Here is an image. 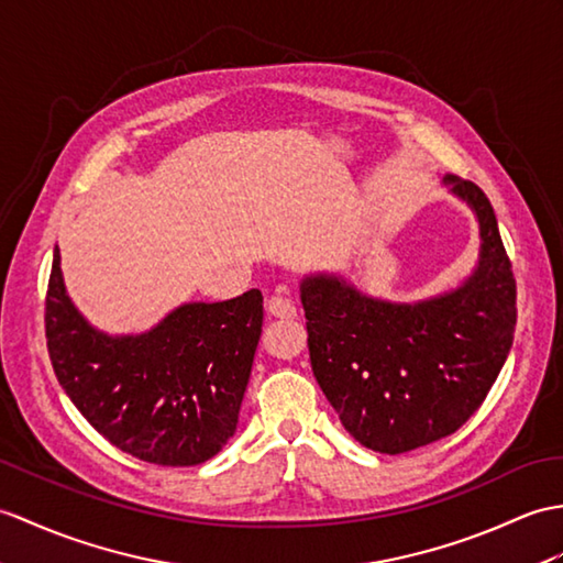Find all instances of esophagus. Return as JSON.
I'll list each match as a JSON object with an SVG mask.
<instances>
[{
  "label": "esophagus",
  "mask_w": 563,
  "mask_h": 563,
  "mask_svg": "<svg viewBox=\"0 0 563 563\" xmlns=\"http://www.w3.org/2000/svg\"><path fill=\"white\" fill-rule=\"evenodd\" d=\"M266 311L271 313V317H278V319H295L297 317L295 302L285 295H271L266 302Z\"/></svg>",
  "instance_id": "esophagus-1"
}]
</instances>
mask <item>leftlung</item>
<instances>
[{
    "mask_svg": "<svg viewBox=\"0 0 563 563\" xmlns=\"http://www.w3.org/2000/svg\"><path fill=\"white\" fill-rule=\"evenodd\" d=\"M479 222L477 266L461 287L386 302L338 276L299 285L311 369L350 437L398 455L459 431L485 402L516 331V278L489 199L449 175Z\"/></svg>",
    "mask_w": 563,
    "mask_h": 563,
    "instance_id": "8db88e82",
    "label": "left lung"
}]
</instances>
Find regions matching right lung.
Returning <instances> with one entry per match:
<instances>
[{
    "label": "right lung",
    "mask_w": 563,
    "mask_h": 563,
    "mask_svg": "<svg viewBox=\"0 0 563 563\" xmlns=\"http://www.w3.org/2000/svg\"><path fill=\"white\" fill-rule=\"evenodd\" d=\"M264 323V295L191 302L141 335H108L71 305L52 256L45 335L59 386L112 446L185 467L225 446L238 429Z\"/></svg>",
    "instance_id": "obj_1"
}]
</instances>
